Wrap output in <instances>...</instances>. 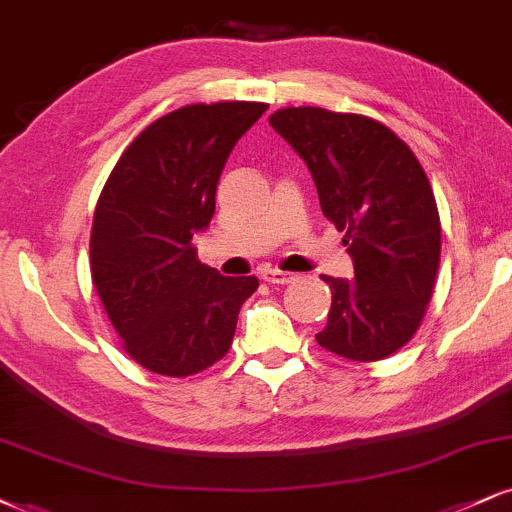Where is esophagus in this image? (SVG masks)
<instances>
[{
  "mask_svg": "<svg viewBox=\"0 0 512 512\" xmlns=\"http://www.w3.org/2000/svg\"><path fill=\"white\" fill-rule=\"evenodd\" d=\"M262 279L267 283H274V286H283V283L293 281L295 276L288 274V272H281V269H274V267H267L262 269Z\"/></svg>",
  "mask_w": 512,
  "mask_h": 512,
  "instance_id": "34e87169",
  "label": "esophagus"
}]
</instances>
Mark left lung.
I'll list each match as a JSON object with an SVG mask.
<instances>
[{"mask_svg":"<svg viewBox=\"0 0 512 512\" xmlns=\"http://www.w3.org/2000/svg\"><path fill=\"white\" fill-rule=\"evenodd\" d=\"M269 123L305 159L355 264L353 279L322 276L331 310L317 343L353 362L384 360L420 329L439 272V209L420 159L365 114L286 107Z\"/></svg>","mask_w":512,"mask_h":512,"instance_id":"1","label":"left lung"}]
</instances>
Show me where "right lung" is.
<instances>
[{
	"label": "right lung",
	"mask_w": 512,
	"mask_h": 512,
	"mask_svg": "<svg viewBox=\"0 0 512 512\" xmlns=\"http://www.w3.org/2000/svg\"><path fill=\"white\" fill-rule=\"evenodd\" d=\"M264 102L188 104L126 147L104 183L90 233V274L121 346L162 377H190L229 353L255 276H221L193 236L214 214L217 183Z\"/></svg>",
	"instance_id": "add662e5"
}]
</instances>
